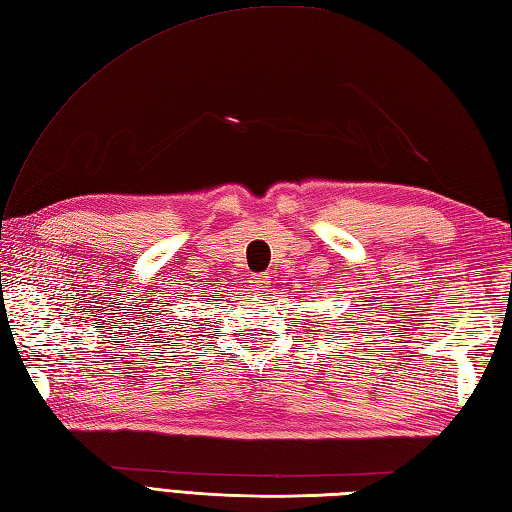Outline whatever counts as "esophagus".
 <instances>
[{
  "label": "esophagus",
  "mask_w": 512,
  "mask_h": 512,
  "mask_svg": "<svg viewBox=\"0 0 512 512\" xmlns=\"http://www.w3.org/2000/svg\"><path fill=\"white\" fill-rule=\"evenodd\" d=\"M251 283H253V290L255 292H266L270 288V277L255 275V277H251Z\"/></svg>",
  "instance_id": "esophagus-1"
}]
</instances>
